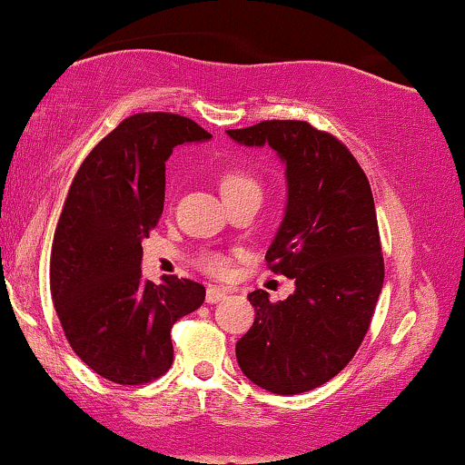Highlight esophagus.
<instances>
[{
	"label": "esophagus",
	"mask_w": 465,
	"mask_h": 465,
	"mask_svg": "<svg viewBox=\"0 0 465 465\" xmlns=\"http://www.w3.org/2000/svg\"><path fill=\"white\" fill-rule=\"evenodd\" d=\"M224 298H226V289L213 287V285L207 287V293H205L207 304H218V302H222Z\"/></svg>",
	"instance_id": "1"
}]
</instances>
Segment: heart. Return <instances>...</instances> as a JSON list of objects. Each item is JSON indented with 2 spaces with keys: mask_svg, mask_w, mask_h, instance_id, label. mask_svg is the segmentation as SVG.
<instances>
[{
  "mask_svg": "<svg viewBox=\"0 0 465 465\" xmlns=\"http://www.w3.org/2000/svg\"><path fill=\"white\" fill-rule=\"evenodd\" d=\"M218 184H220V193H222V197H224L226 203L245 191H260L255 178L252 176V173H247L243 170H226L220 176ZM199 266L203 268L207 274H213V277H224V274H228V271H231V258L224 253L210 252V253L201 255Z\"/></svg>",
  "mask_w": 465,
  "mask_h": 465,
  "instance_id": "obj_1",
  "label": "heart"
}]
</instances>
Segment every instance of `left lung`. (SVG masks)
Returning a JSON list of instances; mask_svg holds the SVG:
<instances>
[{"label": "left lung", "mask_w": 465, "mask_h": 465, "mask_svg": "<svg viewBox=\"0 0 465 465\" xmlns=\"http://www.w3.org/2000/svg\"><path fill=\"white\" fill-rule=\"evenodd\" d=\"M245 146L277 151L287 207L266 252L274 274L295 281L287 300L247 295L255 321L237 361L255 386L302 394L335 378L371 325L383 285V255L371 186L344 143L308 121L272 119L226 130Z\"/></svg>", "instance_id": "8db88e82"}]
</instances>
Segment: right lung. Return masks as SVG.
<instances>
[{"label": "right lung", "mask_w": 465, "mask_h": 465, "mask_svg": "<svg viewBox=\"0 0 465 465\" xmlns=\"http://www.w3.org/2000/svg\"><path fill=\"white\" fill-rule=\"evenodd\" d=\"M212 134L176 113H136L87 154L66 194L50 255V292L71 348L94 373L140 386L172 367V325L203 304L205 287L140 271L143 239L165 199L173 146Z\"/></svg>", "instance_id": "right-lung-1"}]
</instances>
